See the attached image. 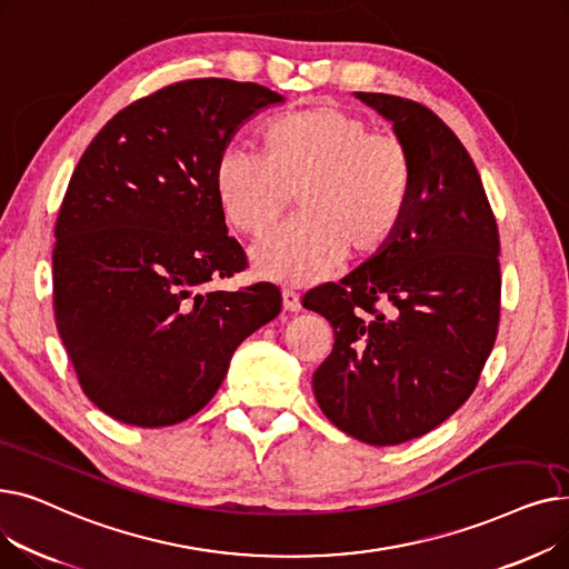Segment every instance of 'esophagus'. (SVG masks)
Returning a JSON list of instances; mask_svg holds the SVG:
<instances>
[{
  "instance_id": "34e87169",
  "label": "esophagus",
  "mask_w": 569,
  "mask_h": 569,
  "mask_svg": "<svg viewBox=\"0 0 569 569\" xmlns=\"http://www.w3.org/2000/svg\"><path fill=\"white\" fill-rule=\"evenodd\" d=\"M281 297H283V309H286V311H300V309H302L300 295H297L292 288H283V290H281Z\"/></svg>"
}]
</instances>
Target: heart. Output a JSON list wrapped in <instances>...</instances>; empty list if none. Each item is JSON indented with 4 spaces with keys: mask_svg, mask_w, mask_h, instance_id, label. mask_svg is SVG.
Returning a JSON list of instances; mask_svg holds the SVG:
<instances>
[{
    "mask_svg": "<svg viewBox=\"0 0 569 569\" xmlns=\"http://www.w3.org/2000/svg\"><path fill=\"white\" fill-rule=\"evenodd\" d=\"M262 154L226 147L214 163V193L226 219L262 234L288 209L300 217L253 249L260 277L311 283L348 256L380 249L403 221L415 163L408 144L339 106L279 114L262 127Z\"/></svg>",
    "mask_w": 569,
    "mask_h": 569,
    "instance_id": "b5f03b06",
    "label": "heart"
}]
</instances>
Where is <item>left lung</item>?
<instances>
[{
    "label": "left lung",
    "instance_id": "obj_1",
    "mask_svg": "<svg viewBox=\"0 0 569 569\" xmlns=\"http://www.w3.org/2000/svg\"><path fill=\"white\" fill-rule=\"evenodd\" d=\"M357 99L408 144L410 204L373 258L311 288L302 307L335 327L313 373L327 420L362 442L399 445L442 425L480 382L500 322V237L480 172L433 110L392 94Z\"/></svg>",
    "mask_w": 569,
    "mask_h": 569
}]
</instances>
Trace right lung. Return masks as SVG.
<instances>
[{
  "label": "right lung",
  "instance_id": "add662e5",
  "mask_svg": "<svg viewBox=\"0 0 569 569\" xmlns=\"http://www.w3.org/2000/svg\"><path fill=\"white\" fill-rule=\"evenodd\" d=\"M281 101L256 82H172L119 110L80 157L54 223L52 313L82 392L114 420L196 415L237 346L279 316L274 283H207L249 267L214 163L244 119Z\"/></svg>",
  "mask_w": 569,
  "mask_h": 569
}]
</instances>
